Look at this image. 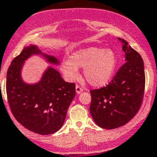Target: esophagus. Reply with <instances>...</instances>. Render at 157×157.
I'll use <instances>...</instances> for the list:
<instances>
[{
  "label": "esophagus",
  "mask_w": 157,
  "mask_h": 157,
  "mask_svg": "<svg viewBox=\"0 0 157 157\" xmlns=\"http://www.w3.org/2000/svg\"><path fill=\"white\" fill-rule=\"evenodd\" d=\"M75 90H76V93H77L78 94H80V93H82L83 91V89L82 88L81 86H79L78 85H76L75 86Z\"/></svg>",
  "instance_id": "obj_1"
}]
</instances>
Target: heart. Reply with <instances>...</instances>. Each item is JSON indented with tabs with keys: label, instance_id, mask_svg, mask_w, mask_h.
I'll use <instances>...</instances> for the list:
<instances>
[{
	"label": "heart",
	"instance_id": "obj_1",
	"mask_svg": "<svg viewBox=\"0 0 157 157\" xmlns=\"http://www.w3.org/2000/svg\"><path fill=\"white\" fill-rule=\"evenodd\" d=\"M116 67L117 57L112 49L92 46L78 49L71 55L70 59H63L60 70L65 78L72 82L78 77V67L84 68L86 81L101 87L110 82Z\"/></svg>",
	"mask_w": 157,
	"mask_h": 157
}]
</instances>
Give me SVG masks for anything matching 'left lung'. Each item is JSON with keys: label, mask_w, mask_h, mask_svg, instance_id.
Masks as SVG:
<instances>
[{"label": "left lung", "mask_w": 157, "mask_h": 157, "mask_svg": "<svg viewBox=\"0 0 157 157\" xmlns=\"http://www.w3.org/2000/svg\"><path fill=\"white\" fill-rule=\"evenodd\" d=\"M126 63L106 86L90 90L91 116L98 126L112 130L125 125L134 117L142 104L145 76L141 55L124 39Z\"/></svg>", "instance_id": "left-lung-1"}]
</instances>
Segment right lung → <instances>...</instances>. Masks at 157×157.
Segmentation results:
<instances>
[{"mask_svg": "<svg viewBox=\"0 0 157 157\" xmlns=\"http://www.w3.org/2000/svg\"><path fill=\"white\" fill-rule=\"evenodd\" d=\"M34 54H41L51 63H59L56 57L41 53L35 45L24 47L8 69L7 98L12 115L21 125L36 134L48 135L63 126L75 96V84L65 82L59 71L51 67L37 83H25L21 78L22 67Z\"/></svg>", "mask_w": 157, "mask_h": 157, "instance_id": "add662e5", "label": "right lung"}]
</instances>
